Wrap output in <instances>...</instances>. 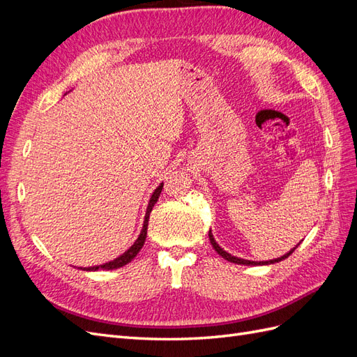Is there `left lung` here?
<instances>
[{
    "label": "left lung",
    "instance_id": "obj_1",
    "mask_svg": "<svg viewBox=\"0 0 357 357\" xmlns=\"http://www.w3.org/2000/svg\"><path fill=\"white\" fill-rule=\"evenodd\" d=\"M208 236H210V243H211V245H213V248L215 252H218L223 259H226V261L228 262H232V264H238V265H269V264H275V262H280V261H283V259H286V257H289L291 253L295 252V248L299 245H296L295 248H291V250L289 252V253H286L284 256H282V257H277V259H273V261H262V262H255V261H245V259H241V257H236V256H232V255H229L228 252H225L223 248L215 243V240H214V236H213V234H211V231L208 232Z\"/></svg>",
    "mask_w": 357,
    "mask_h": 357
}]
</instances>
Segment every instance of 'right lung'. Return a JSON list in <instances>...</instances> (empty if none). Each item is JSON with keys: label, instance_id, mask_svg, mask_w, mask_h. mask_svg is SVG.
Masks as SVG:
<instances>
[{"label": "right lung", "instance_id": "1", "mask_svg": "<svg viewBox=\"0 0 357 357\" xmlns=\"http://www.w3.org/2000/svg\"><path fill=\"white\" fill-rule=\"evenodd\" d=\"M162 188H164V183H160V185H159V186L155 189V192L152 193V198H150L149 205H147V210H146L143 229H142V232H139L137 241H135L131 247H129L123 255L116 257L114 261H110V262H107V264H104V265H98V266H89V268H80V269H83V271H98V269H116V268H121V266H123V265L131 262L132 259L138 255V252L142 250V247L144 245L146 236H147V226H149L150 213H152V208L155 207V204L158 202V198H159V195H160Z\"/></svg>", "mask_w": 357, "mask_h": 357}]
</instances>
